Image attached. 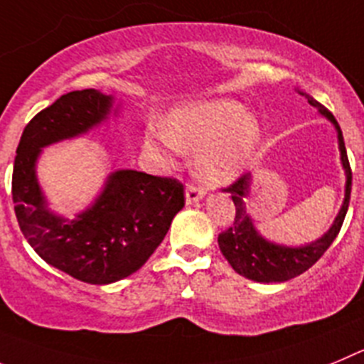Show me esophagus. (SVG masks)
Returning <instances> with one entry per match:
<instances>
[{
    "label": "esophagus",
    "instance_id": "obj_1",
    "mask_svg": "<svg viewBox=\"0 0 364 364\" xmlns=\"http://www.w3.org/2000/svg\"><path fill=\"white\" fill-rule=\"evenodd\" d=\"M205 198V190L198 188V186L188 185L185 190V201L186 205H192V203H198Z\"/></svg>",
    "mask_w": 364,
    "mask_h": 364
}]
</instances>
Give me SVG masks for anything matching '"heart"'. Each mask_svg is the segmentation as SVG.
<instances>
[{"label": "heart", "mask_w": 364, "mask_h": 364, "mask_svg": "<svg viewBox=\"0 0 364 364\" xmlns=\"http://www.w3.org/2000/svg\"><path fill=\"white\" fill-rule=\"evenodd\" d=\"M145 146L170 159L196 154V174L210 186L228 185L243 174L261 143V127L245 107L232 100L188 103L172 110L165 127L145 130Z\"/></svg>", "instance_id": "heart-1"}]
</instances>
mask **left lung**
Instances as JSON below:
<instances>
[{
    "instance_id": "left-lung-1",
    "label": "left lung",
    "mask_w": 364,
    "mask_h": 364,
    "mask_svg": "<svg viewBox=\"0 0 364 364\" xmlns=\"http://www.w3.org/2000/svg\"><path fill=\"white\" fill-rule=\"evenodd\" d=\"M297 94L306 97L309 103L316 107L317 112L326 117L336 129L339 154H341V165L346 178L345 199H343L341 208H339L336 219H333L332 227L325 234L317 237L316 241H312V243L290 247V245L274 243L264 235H261L259 230L255 228L254 219H252L250 212L247 210V199L250 196L252 181H254V176L250 172L241 176L234 185L225 188V192L232 196V201L235 205V219L228 230L219 234V250L239 276L255 281V283H283V281L294 279L296 276L309 270L333 243V239L337 237L343 227L346 210H348L350 190H352V170H350L348 156H346L339 123L332 116V112H328L323 105L317 103L312 96L304 94L299 88H297Z\"/></svg>"
}]
</instances>
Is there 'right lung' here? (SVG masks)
<instances>
[{
    "instance_id": "add662e5",
    "label": "right lung",
    "mask_w": 364,
    "mask_h": 364,
    "mask_svg": "<svg viewBox=\"0 0 364 364\" xmlns=\"http://www.w3.org/2000/svg\"><path fill=\"white\" fill-rule=\"evenodd\" d=\"M119 107L112 94L94 88L65 94L32 117L16 150L12 201L23 235L45 263L90 284L116 283L139 270L185 206L176 179L121 168L72 219L50 208L38 179L43 149L85 136Z\"/></svg>"
}]
</instances>
